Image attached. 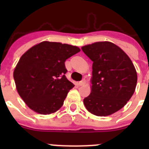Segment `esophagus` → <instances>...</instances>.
Masks as SVG:
<instances>
[{"label":"esophagus","instance_id":"1","mask_svg":"<svg viewBox=\"0 0 149 149\" xmlns=\"http://www.w3.org/2000/svg\"><path fill=\"white\" fill-rule=\"evenodd\" d=\"M86 84V81L85 80H83V81H80V82H78V85L79 86H84V84Z\"/></svg>","mask_w":149,"mask_h":149}]
</instances>
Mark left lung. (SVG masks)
<instances>
[{
  "label": "left lung",
  "mask_w": 149,
  "mask_h": 149,
  "mask_svg": "<svg viewBox=\"0 0 149 149\" xmlns=\"http://www.w3.org/2000/svg\"><path fill=\"white\" fill-rule=\"evenodd\" d=\"M81 49L93 62L91 93L84 104L93 115H112L132 97L137 82L136 68L125 51L110 42H97Z\"/></svg>",
  "instance_id": "8db88e82"
}]
</instances>
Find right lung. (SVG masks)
Here are the masks:
<instances>
[{
    "label": "right lung",
    "mask_w": 149,
    "mask_h": 149,
    "mask_svg": "<svg viewBox=\"0 0 149 149\" xmlns=\"http://www.w3.org/2000/svg\"><path fill=\"white\" fill-rule=\"evenodd\" d=\"M81 51L77 46L44 41L21 56L13 77L18 95L34 112L55 113L74 86L65 74V61Z\"/></svg>",
    "instance_id": "right-lung-1"
}]
</instances>
